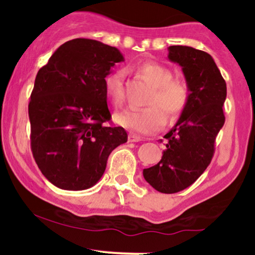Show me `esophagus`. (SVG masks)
Segmentation results:
<instances>
[{"mask_svg":"<svg viewBox=\"0 0 255 255\" xmlns=\"http://www.w3.org/2000/svg\"><path fill=\"white\" fill-rule=\"evenodd\" d=\"M141 140H142L141 136L136 135V134H134V133H130L129 135H128V141L129 142H139V141H141Z\"/></svg>","mask_w":255,"mask_h":255,"instance_id":"esophagus-1","label":"esophagus"}]
</instances>
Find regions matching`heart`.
<instances>
[{
    "instance_id": "heart-1",
    "label": "heart",
    "mask_w": 255,
    "mask_h": 255,
    "mask_svg": "<svg viewBox=\"0 0 255 255\" xmlns=\"http://www.w3.org/2000/svg\"><path fill=\"white\" fill-rule=\"evenodd\" d=\"M140 78L152 85L146 105L141 110H126L116 115V121L122 127L150 134L159 130L165 125V114L169 120L180 118L189 102V89L180 79H172L169 68L153 61H145L134 67ZM105 95L115 107H122L125 102L124 73L115 71L105 78Z\"/></svg>"
}]
</instances>
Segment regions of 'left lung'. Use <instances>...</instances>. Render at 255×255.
Listing matches in <instances>:
<instances>
[{
    "mask_svg": "<svg viewBox=\"0 0 255 255\" xmlns=\"http://www.w3.org/2000/svg\"><path fill=\"white\" fill-rule=\"evenodd\" d=\"M168 57L182 67L189 102L177 124L164 135L168 142L162 159L142 174L156 191L172 194L194 183L211 163L216 136L225 122L227 84L207 52L171 45Z\"/></svg>",
    "mask_w": 255,
    "mask_h": 255,
    "instance_id": "obj_1",
    "label": "left lung"
}]
</instances>
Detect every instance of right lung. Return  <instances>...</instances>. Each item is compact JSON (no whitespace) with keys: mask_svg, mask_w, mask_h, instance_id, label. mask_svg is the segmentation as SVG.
<instances>
[{"mask_svg":"<svg viewBox=\"0 0 255 255\" xmlns=\"http://www.w3.org/2000/svg\"><path fill=\"white\" fill-rule=\"evenodd\" d=\"M124 61L98 40L66 42L37 73L28 104L31 150L54 186L83 191L103 176L108 157L127 142V131L108 125L105 77Z\"/></svg>","mask_w":255,"mask_h":255,"instance_id":"1","label":"right lung"}]
</instances>
